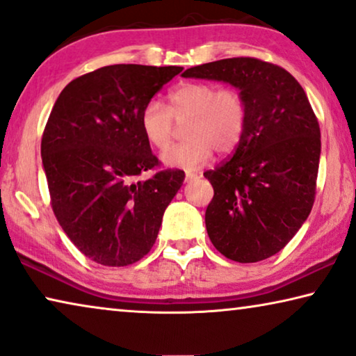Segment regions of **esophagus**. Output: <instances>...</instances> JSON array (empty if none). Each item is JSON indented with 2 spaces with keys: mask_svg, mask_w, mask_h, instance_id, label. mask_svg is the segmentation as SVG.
<instances>
[{
  "mask_svg": "<svg viewBox=\"0 0 356 356\" xmlns=\"http://www.w3.org/2000/svg\"><path fill=\"white\" fill-rule=\"evenodd\" d=\"M197 177H200V174H197V172H185V180H192Z\"/></svg>",
  "mask_w": 356,
  "mask_h": 356,
  "instance_id": "esophagus-1",
  "label": "esophagus"
}]
</instances>
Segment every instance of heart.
<instances>
[{"label": "heart", "mask_w": 356, "mask_h": 356, "mask_svg": "<svg viewBox=\"0 0 356 356\" xmlns=\"http://www.w3.org/2000/svg\"><path fill=\"white\" fill-rule=\"evenodd\" d=\"M188 120L189 140L163 153L164 164L179 169L202 168L213 153L229 154L242 142L248 126V106L237 88L208 82H184L169 93V108L149 99L140 113V129L153 148L168 146L176 122Z\"/></svg>", "instance_id": "b5f03b06"}]
</instances>
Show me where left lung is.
<instances>
[{"label": "left lung", "instance_id": "obj_1", "mask_svg": "<svg viewBox=\"0 0 356 356\" xmlns=\"http://www.w3.org/2000/svg\"><path fill=\"white\" fill-rule=\"evenodd\" d=\"M184 77L222 80L243 93L248 126L229 159L203 174L214 188L204 213L214 247L238 263L280 252L316 197L321 130L302 85L277 64L229 58Z\"/></svg>", "mask_w": 356, "mask_h": 356}]
</instances>
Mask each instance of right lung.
Listing matches in <instances>:
<instances>
[{
  "instance_id": "1",
  "label": "right lung",
  "mask_w": 356,
  "mask_h": 356,
  "mask_svg": "<svg viewBox=\"0 0 356 356\" xmlns=\"http://www.w3.org/2000/svg\"><path fill=\"white\" fill-rule=\"evenodd\" d=\"M177 66L114 64L66 85L42 137V161L59 226L92 261L127 266L156 242L163 214L182 187L180 169L159 166L140 113Z\"/></svg>"
}]
</instances>
